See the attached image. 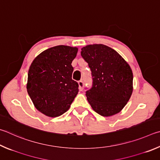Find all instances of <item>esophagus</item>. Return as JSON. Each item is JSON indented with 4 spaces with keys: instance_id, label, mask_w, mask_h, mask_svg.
<instances>
[{
    "instance_id": "obj_1",
    "label": "esophagus",
    "mask_w": 160,
    "mask_h": 160,
    "mask_svg": "<svg viewBox=\"0 0 160 160\" xmlns=\"http://www.w3.org/2000/svg\"><path fill=\"white\" fill-rule=\"evenodd\" d=\"M78 85H79V89L80 91H82L83 89V87H84V83L82 80L78 81Z\"/></svg>"
}]
</instances>
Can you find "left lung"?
<instances>
[{
  "label": "left lung",
  "mask_w": 160,
  "mask_h": 160,
  "mask_svg": "<svg viewBox=\"0 0 160 160\" xmlns=\"http://www.w3.org/2000/svg\"><path fill=\"white\" fill-rule=\"evenodd\" d=\"M81 56L92 71V88L86 92V97L92 109L103 117L120 112L133 92V73L128 63L103 44L83 47Z\"/></svg>",
  "instance_id": "1"
}]
</instances>
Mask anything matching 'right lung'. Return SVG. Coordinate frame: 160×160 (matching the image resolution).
Listing matches in <instances>:
<instances>
[{"label":"right lung","instance_id":"right-lung-1","mask_svg":"<svg viewBox=\"0 0 160 160\" xmlns=\"http://www.w3.org/2000/svg\"><path fill=\"white\" fill-rule=\"evenodd\" d=\"M78 48L58 45L35 58L28 72L27 89L34 106L50 118L62 115L78 94V84L72 80L71 65Z\"/></svg>","mask_w":160,"mask_h":160}]
</instances>
